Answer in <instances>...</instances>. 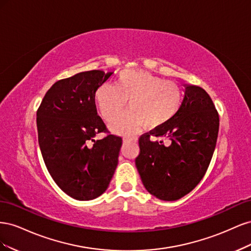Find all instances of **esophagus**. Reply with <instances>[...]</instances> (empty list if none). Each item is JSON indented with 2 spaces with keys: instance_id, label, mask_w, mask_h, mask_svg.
Returning <instances> with one entry per match:
<instances>
[{
  "instance_id": "1",
  "label": "esophagus",
  "mask_w": 251,
  "mask_h": 251,
  "mask_svg": "<svg viewBox=\"0 0 251 251\" xmlns=\"http://www.w3.org/2000/svg\"><path fill=\"white\" fill-rule=\"evenodd\" d=\"M124 141H125V142H131V141L137 142V141H138V138H137V137H125V138H124Z\"/></svg>"
}]
</instances>
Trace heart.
<instances>
[{
	"label": "heart",
	"instance_id": "obj_1",
	"mask_svg": "<svg viewBox=\"0 0 251 251\" xmlns=\"http://www.w3.org/2000/svg\"><path fill=\"white\" fill-rule=\"evenodd\" d=\"M129 110L113 121L111 128L119 135H131L142 126L154 130L177 115L183 91L176 82L143 70H123L114 85L102 83L94 92V100L102 118L111 123L125 106Z\"/></svg>",
	"mask_w": 251,
	"mask_h": 251
}]
</instances>
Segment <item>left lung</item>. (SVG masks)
<instances>
[{
	"instance_id": "8db88e82",
	"label": "left lung",
	"mask_w": 251,
	"mask_h": 251,
	"mask_svg": "<svg viewBox=\"0 0 251 251\" xmlns=\"http://www.w3.org/2000/svg\"><path fill=\"white\" fill-rule=\"evenodd\" d=\"M219 114L204 89L186 86L178 114L169 124L139 137L136 168L147 191L156 198L175 201L200 183L214 155ZM169 137L172 143L151 142L150 136Z\"/></svg>"
}]
</instances>
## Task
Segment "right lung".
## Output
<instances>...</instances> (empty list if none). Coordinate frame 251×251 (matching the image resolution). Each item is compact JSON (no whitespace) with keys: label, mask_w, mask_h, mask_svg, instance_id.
Segmentation results:
<instances>
[{"label":"right lung","mask_w":251,"mask_h":251,"mask_svg":"<svg viewBox=\"0 0 251 251\" xmlns=\"http://www.w3.org/2000/svg\"><path fill=\"white\" fill-rule=\"evenodd\" d=\"M112 72H80L56 81L36 112L39 144L58 187L79 201L102 195L118 164L123 138L112 135L98 116L94 92ZM100 132L108 135L95 141Z\"/></svg>","instance_id":"1"}]
</instances>
